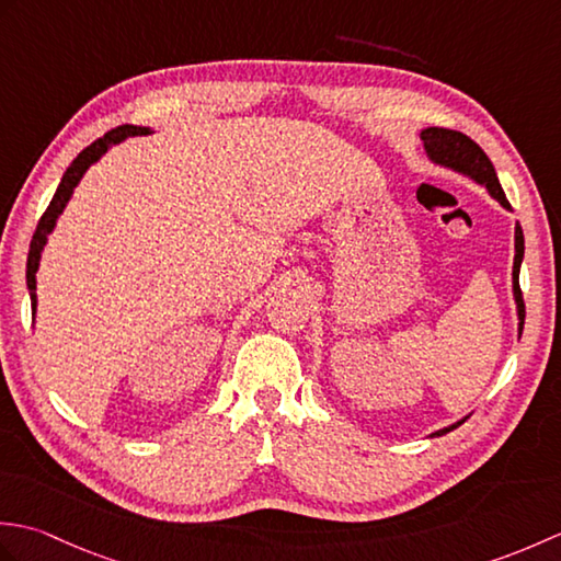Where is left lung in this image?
<instances>
[{"mask_svg":"<svg viewBox=\"0 0 561 561\" xmlns=\"http://www.w3.org/2000/svg\"><path fill=\"white\" fill-rule=\"evenodd\" d=\"M420 137L424 141V151H426L428 161L440 165V169L456 171L465 178H470V181L482 185L486 193H490L504 209H511L490 157H486V153L480 149V145H474V141L468 135L456 133V129H446V127H426V129H422ZM514 248H516V255H514V272H511V277H514L511 287H514V301H516V316H518V337H520L523 320H526V306H523V294H520V284H518L520 262H523V253H526V243H523L520 224H516ZM465 420H468V416H462V420H458L456 424L438 428V432H434L432 436H444V434L450 432V428L460 426Z\"/></svg>","mask_w":561,"mask_h":561,"instance_id":"1","label":"left lung"}]
</instances>
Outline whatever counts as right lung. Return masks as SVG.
I'll list each match as a JSON object with an SVG mask.
<instances>
[{
  "label": "right lung",
  "mask_w": 561,
  "mask_h": 561,
  "mask_svg": "<svg viewBox=\"0 0 561 561\" xmlns=\"http://www.w3.org/2000/svg\"><path fill=\"white\" fill-rule=\"evenodd\" d=\"M139 135H151V127H139V125H123L111 129L108 135H103L101 139L93 141L87 149H83L79 157L71 161L69 169L62 175V183L57 185V193L53 197L50 205H47L45 214L38 221V229L33 233L31 250H28V262H26V284H28V294H31V311L35 316V308H38V296H35V272L41 267V257L43 250L47 245V236L55 231L57 219L62 217V211L67 207V202L75 195V187L81 183L83 173H87L93 163L101 161V157L115 145H121L127 137H139Z\"/></svg>",
  "instance_id": "add662e5"
}]
</instances>
